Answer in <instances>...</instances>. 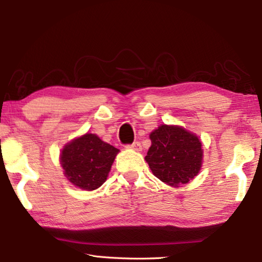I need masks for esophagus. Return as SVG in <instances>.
<instances>
[{"mask_svg": "<svg viewBox=\"0 0 262 262\" xmlns=\"http://www.w3.org/2000/svg\"><path fill=\"white\" fill-rule=\"evenodd\" d=\"M128 148L135 150V151H141V149H142L140 142H134V143H132V144L128 145Z\"/></svg>", "mask_w": 262, "mask_h": 262, "instance_id": "1", "label": "esophagus"}]
</instances>
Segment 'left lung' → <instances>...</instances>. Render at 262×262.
<instances>
[{"mask_svg": "<svg viewBox=\"0 0 262 262\" xmlns=\"http://www.w3.org/2000/svg\"><path fill=\"white\" fill-rule=\"evenodd\" d=\"M151 147L145 161L159 180L173 187L198 176L203 150L199 137L179 126L161 125L150 134Z\"/></svg>", "mask_w": 262, "mask_h": 262, "instance_id": "left-lung-1", "label": "left lung"}]
</instances>
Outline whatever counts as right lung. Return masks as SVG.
<instances>
[{
  "label": "right lung",
  "mask_w": 262,
  "mask_h": 262,
  "mask_svg": "<svg viewBox=\"0 0 262 262\" xmlns=\"http://www.w3.org/2000/svg\"><path fill=\"white\" fill-rule=\"evenodd\" d=\"M119 149L101 141L96 134H86L64 145L60 163L64 176L76 187L94 190L107 179Z\"/></svg>",
  "instance_id": "1"
}]
</instances>
